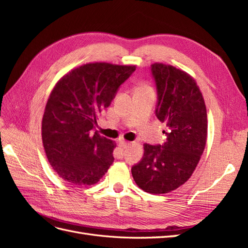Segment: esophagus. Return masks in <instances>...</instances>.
Returning a JSON list of instances; mask_svg holds the SVG:
<instances>
[{"label":"esophagus","instance_id":"obj_1","mask_svg":"<svg viewBox=\"0 0 248 248\" xmlns=\"http://www.w3.org/2000/svg\"><path fill=\"white\" fill-rule=\"evenodd\" d=\"M129 145H130V142H128V141H125V140H120L119 141V147H121L123 149L127 148Z\"/></svg>","mask_w":248,"mask_h":248}]
</instances>
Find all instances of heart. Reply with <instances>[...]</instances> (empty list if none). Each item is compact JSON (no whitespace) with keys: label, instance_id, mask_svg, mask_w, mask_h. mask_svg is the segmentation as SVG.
Listing matches in <instances>:
<instances>
[{"label":"heart","instance_id":"obj_1","mask_svg":"<svg viewBox=\"0 0 248 248\" xmlns=\"http://www.w3.org/2000/svg\"><path fill=\"white\" fill-rule=\"evenodd\" d=\"M144 89H147V88H144Z\"/></svg>","mask_w":248,"mask_h":248}]
</instances>
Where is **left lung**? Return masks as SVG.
Instances as JSON below:
<instances>
[{"label":"left lung","mask_w":248,"mask_h":248,"mask_svg":"<svg viewBox=\"0 0 248 248\" xmlns=\"http://www.w3.org/2000/svg\"><path fill=\"white\" fill-rule=\"evenodd\" d=\"M157 103L155 115L166 124L162 145L144 144V155L131 168L140 188L167 193L190 178L204 152L207 110L200 89L190 76L162 63L152 64Z\"/></svg>","instance_id":"left-lung-1"}]
</instances>
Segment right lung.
<instances>
[{
  "mask_svg": "<svg viewBox=\"0 0 248 248\" xmlns=\"http://www.w3.org/2000/svg\"><path fill=\"white\" fill-rule=\"evenodd\" d=\"M136 66L90 63L67 73L52 90L42 119V142L51 168L72 185L99 181L114 161L116 142L95 131Z\"/></svg>",
  "mask_w": 248,
  "mask_h": 248,
  "instance_id": "1",
  "label": "right lung"
}]
</instances>
